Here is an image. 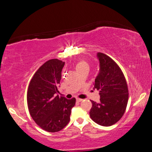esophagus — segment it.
<instances>
[{"label": "esophagus", "mask_w": 152, "mask_h": 152, "mask_svg": "<svg viewBox=\"0 0 152 152\" xmlns=\"http://www.w3.org/2000/svg\"><path fill=\"white\" fill-rule=\"evenodd\" d=\"M77 102H81V101H82V100H83V99H81V98H77Z\"/></svg>", "instance_id": "1"}]
</instances>
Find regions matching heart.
<instances>
[{
  "label": "heart",
  "mask_w": 152,
  "mask_h": 152,
  "mask_svg": "<svg viewBox=\"0 0 152 152\" xmlns=\"http://www.w3.org/2000/svg\"><path fill=\"white\" fill-rule=\"evenodd\" d=\"M84 66H88V64L85 61H80L76 65V70H78L81 68H83Z\"/></svg>",
  "instance_id": "b5f03b06"
}]
</instances>
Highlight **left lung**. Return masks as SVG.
Returning <instances> with one entry per match:
<instances>
[{
    "label": "left lung",
    "instance_id": "1",
    "mask_svg": "<svg viewBox=\"0 0 152 152\" xmlns=\"http://www.w3.org/2000/svg\"><path fill=\"white\" fill-rule=\"evenodd\" d=\"M100 70L94 82L99 91L100 102L91 100V119L102 126L117 123L124 115L129 100L126 81L119 66L103 53L98 52Z\"/></svg>",
    "mask_w": 152,
    "mask_h": 152
}]
</instances>
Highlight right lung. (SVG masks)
Masks as SVG:
<instances>
[{"label":"right lung","mask_w":152,"mask_h":152,"mask_svg":"<svg viewBox=\"0 0 152 152\" xmlns=\"http://www.w3.org/2000/svg\"><path fill=\"white\" fill-rule=\"evenodd\" d=\"M65 62L51 59L39 68L31 79L27 91V104L35 123L45 131L55 133L70 121L76 99L59 96L58 86Z\"/></svg>","instance_id":"obj_1"}]
</instances>
